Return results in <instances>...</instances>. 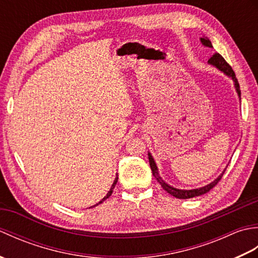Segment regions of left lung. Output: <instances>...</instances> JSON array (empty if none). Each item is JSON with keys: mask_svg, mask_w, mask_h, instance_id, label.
I'll list each match as a JSON object with an SVG mask.
<instances>
[{"mask_svg": "<svg viewBox=\"0 0 258 258\" xmlns=\"http://www.w3.org/2000/svg\"><path fill=\"white\" fill-rule=\"evenodd\" d=\"M201 41L203 44H204L205 46H208V47H213L212 46V43L211 41L208 40V38L206 36H203L201 37ZM208 63L214 65V67H216L218 70H221L222 72L225 73L226 75L231 76L232 80L234 81L235 83V87H236V91L238 93V95L240 96V89H239V83L238 81L236 79V75H235V72L233 71L232 67L229 65L226 61L225 58H224L220 53H215L213 54V56L208 59ZM149 160H150V166H151V169H152V173L153 175H154V177L157 179V182L161 184V186L163 187L164 190H166L168 194L173 195L174 197H176V199H179V200H186V199H191V197H195V196H200V195H203L207 193L208 190L212 189L214 186H215L220 180L222 179V176L224 175V173H225V171H224L222 173V175H220L214 182H212L211 184H208L206 186H204V187H201V188H196V189H189V190H185V189H178V188H174L172 187V186L167 185L164 180L160 177V175H158V171H157V167H156V164L154 162V160H153V157L151 154H149Z\"/></svg>", "mask_w": 258, "mask_h": 258, "instance_id": "obj_1", "label": "left lung"}]
</instances>
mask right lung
I'll list each match as a JSON object with an SVG mask.
<instances>
[{"label": "right lung", "mask_w": 258, "mask_h": 258, "mask_svg": "<svg viewBox=\"0 0 258 258\" xmlns=\"http://www.w3.org/2000/svg\"><path fill=\"white\" fill-rule=\"evenodd\" d=\"M117 179H118V178H117V176H116V178H115V179H114V183H113V185H112V187H111V189H109V190H108V193L106 194V196H105V197H104V199H103V200H102L101 202H98L96 205H98V204H101V203H103L104 201H105L106 199H108V197L112 195V193H113V189H114V187H115V185H116V183H117ZM96 205H94V206H96Z\"/></svg>", "instance_id": "obj_1"}]
</instances>
